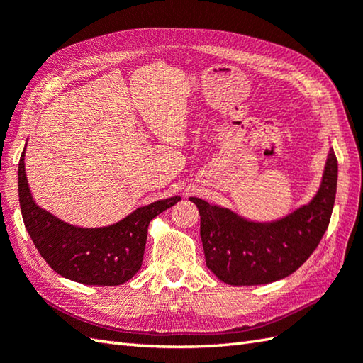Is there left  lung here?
<instances>
[{"instance_id": "obj_1", "label": "left lung", "mask_w": 363, "mask_h": 363, "mask_svg": "<svg viewBox=\"0 0 363 363\" xmlns=\"http://www.w3.org/2000/svg\"><path fill=\"white\" fill-rule=\"evenodd\" d=\"M337 174V157L329 146L317 194L307 204L269 221L245 218L228 207L191 196L201 217L207 268L229 285L269 284L295 273L329 226Z\"/></svg>"}]
</instances>
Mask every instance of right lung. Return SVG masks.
Instances as JSON below:
<instances>
[{
	"label": "right lung",
	"mask_w": 363,
	"mask_h": 363,
	"mask_svg": "<svg viewBox=\"0 0 363 363\" xmlns=\"http://www.w3.org/2000/svg\"><path fill=\"white\" fill-rule=\"evenodd\" d=\"M25 151L18 164L21 215L46 264L67 279L86 285L111 287L129 281L142 267L151 220L181 201V196H169L138 207L113 225L74 226L35 204L26 177Z\"/></svg>",
	"instance_id": "1"
}]
</instances>
